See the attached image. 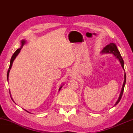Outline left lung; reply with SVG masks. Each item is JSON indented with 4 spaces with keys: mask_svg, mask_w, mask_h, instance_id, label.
<instances>
[{
    "mask_svg": "<svg viewBox=\"0 0 133 133\" xmlns=\"http://www.w3.org/2000/svg\"><path fill=\"white\" fill-rule=\"evenodd\" d=\"M100 54H110L114 55V56L116 57V58L118 59L119 61V63H120L121 65L122 69H123L124 70V60L122 58L121 55L119 51V50L117 48V46H116V45L115 44V43H110V44L106 45V46H105L103 49V50L101 51ZM125 82H126V74H125V73H124V81L123 85H122L121 91L120 95H119V98L118 99V100L116 101V103L115 104V105H116V104H118V103L120 102L121 99L122 94H123V92H124V89L125 85Z\"/></svg>",
    "mask_w": 133,
    "mask_h": 133,
    "instance_id": "left-lung-1",
    "label": "left lung"
}]
</instances>
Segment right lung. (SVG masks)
I'll return each mask as SVG.
<instances>
[{"mask_svg": "<svg viewBox=\"0 0 133 133\" xmlns=\"http://www.w3.org/2000/svg\"><path fill=\"white\" fill-rule=\"evenodd\" d=\"M25 43H26V41H25V40H22V41H21V46H20V48H18V49H17V50H16V51L14 52V54H13V55H12V57H11V61H10L9 67V69H8V73H7V80H8H8H9V72H10V70H11V67H12V63H13V62H14V60L15 59L16 57H17V55L19 54V53L20 52L21 49L23 48V46H24V45H25ZM63 85H64V84L61 85L60 86V88H59V90H58L59 91H60V90H61V88H62ZM11 98H12V100H13L12 98L11 97ZM13 101H14V100H13ZM24 110H25V109H24ZM25 110L27 111V112L30 113V112H29V111H27V110Z\"/></svg>", "mask_w": 133, "mask_h": 133, "instance_id": "obj_1", "label": "right lung"}]
</instances>
